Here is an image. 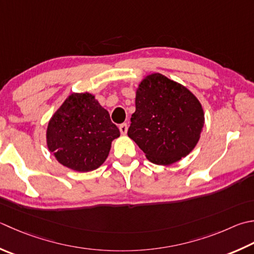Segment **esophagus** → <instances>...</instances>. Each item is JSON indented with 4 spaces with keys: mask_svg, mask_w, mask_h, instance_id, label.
Masks as SVG:
<instances>
[{
    "mask_svg": "<svg viewBox=\"0 0 254 254\" xmlns=\"http://www.w3.org/2000/svg\"><path fill=\"white\" fill-rule=\"evenodd\" d=\"M119 128H120L121 134H127V123H122V124H120V127H119Z\"/></svg>",
    "mask_w": 254,
    "mask_h": 254,
    "instance_id": "1",
    "label": "esophagus"
}]
</instances>
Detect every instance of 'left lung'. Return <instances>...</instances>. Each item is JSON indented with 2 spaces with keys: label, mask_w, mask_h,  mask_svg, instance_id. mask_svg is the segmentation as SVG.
<instances>
[{
  "label": "left lung",
  "mask_w": 254,
  "mask_h": 254,
  "mask_svg": "<svg viewBox=\"0 0 254 254\" xmlns=\"http://www.w3.org/2000/svg\"><path fill=\"white\" fill-rule=\"evenodd\" d=\"M203 121L201 104L187 88L161 73H153L137 88L127 135L147 160L170 165L196 146Z\"/></svg>",
  "instance_id": "left-lung-1"
}]
</instances>
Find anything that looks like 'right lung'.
Returning a JSON list of instances; mask_svg holds the SVG:
<instances>
[{
  "label": "right lung",
  "instance_id": "right-lung-1",
  "mask_svg": "<svg viewBox=\"0 0 254 254\" xmlns=\"http://www.w3.org/2000/svg\"><path fill=\"white\" fill-rule=\"evenodd\" d=\"M120 131L90 93H72L55 112L47 127V145L57 161L78 172L96 170L107 160Z\"/></svg>",
  "mask_w": 254,
  "mask_h": 254
}]
</instances>
